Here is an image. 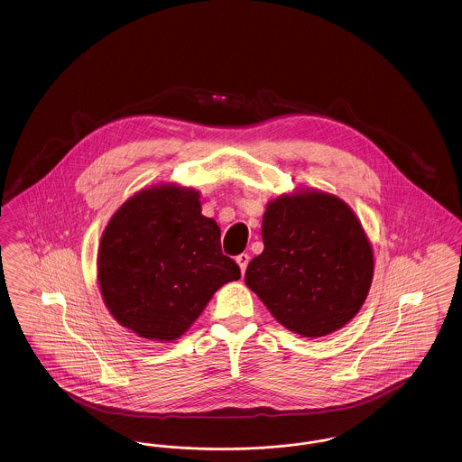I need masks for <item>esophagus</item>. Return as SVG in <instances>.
<instances>
[{"instance_id": "34e87169", "label": "esophagus", "mask_w": 462, "mask_h": 462, "mask_svg": "<svg viewBox=\"0 0 462 462\" xmlns=\"http://www.w3.org/2000/svg\"><path fill=\"white\" fill-rule=\"evenodd\" d=\"M249 254H245V253H242V254H239L237 258H236V262H237V264H239V268H241L242 273L245 272V268H247V263H249Z\"/></svg>"}]
</instances>
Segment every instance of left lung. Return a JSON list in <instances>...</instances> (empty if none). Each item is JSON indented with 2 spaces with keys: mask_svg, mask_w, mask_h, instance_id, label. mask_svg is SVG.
<instances>
[{
  "mask_svg": "<svg viewBox=\"0 0 462 462\" xmlns=\"http://www.w3.org/2000/svg\"><path fill=\"white\" fill-rule=\"evenodd\" d=\"M262 237L245 286L286 329L322 337L358 313L373 282V245L345 200L320 190L279 196L266 204Z\"/></svg>",
  "mask_w": 462,
  "mask_h": 462,
  "instance_id": "left-lung-1",
  "label": "left lung"
}]
</instances>
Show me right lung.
Instances as JSON below:
<instances>
[{
    "mask_svg": "<svg viewBox=\"0 0 462 462\" xmlns=\"http://www.w3.org/2000/svg\"><path fill=\"white\" fill-rule=\"evenodd\" d=\"M199 192L140 190L110 218L98 249V284L110 315L140 337L173 341L241 268L221 253L220 226L200 215Z\"/></svg>",
    "mask_w": 462,
    "mask_h": 462,
    "instance_id": "1",
    "label": "right lung"
}]
</instances>
